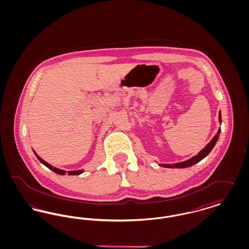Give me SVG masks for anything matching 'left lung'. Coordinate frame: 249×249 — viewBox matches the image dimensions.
Segmentation results:
<instances>
[{
  "label": "left lung",
  "instance_id": "1",
  "mask_svg": "<svg viewBox=\"0 0 249 249\" xmlns=\"http://www.w3.org/2000/svg\"><path fill=\"white\" fill-rule=\"evenodd\" d=\"M219 122H221V114L219 112ZM220 131L221 130L219 129L217 133L213 136V139L210 141V142L201 150L198 154L196 156H194L193 158H191L190 160H186V161H183V162H179V163H175V164H160L162 167H165V168H187V167H190V166L194 165L196 163H198L199 161H201L202 159H204L207 155L209 154L211 152V150L213 149L215 142L217 141L218 137H219V134H220Z\"/></svg>",
  "mask_w": 249,
  "mask_h": 249
}]
</instances>
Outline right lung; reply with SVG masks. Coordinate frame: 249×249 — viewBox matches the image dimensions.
<instances>
[{"instance_id":"add662e5","label":"right lung","mask_w":249,"mask_h":249,"mask_svg":"<svg viewBox=\"0 0 249 249\" xmlns=\"http://www.w3.org/2000/svg\"><path fill=\"white\" fill-rule=\"evenodd\" d=\"M35 154L36 155V157H37V159L44 164V165L47 166L48 169H50V170H52L54 173H56V174H58V175H60V176H63V175H65L66 174V171H63V170H60V169H58V168H55V167H53V166L50 165V164H48V162H46L43 159H41L38 155L36 154V152H35ZM83 172V170H77V171H70V172H68V175L69 176H77V175H80L81 173Z\"/></svg>"}]
</instances>
